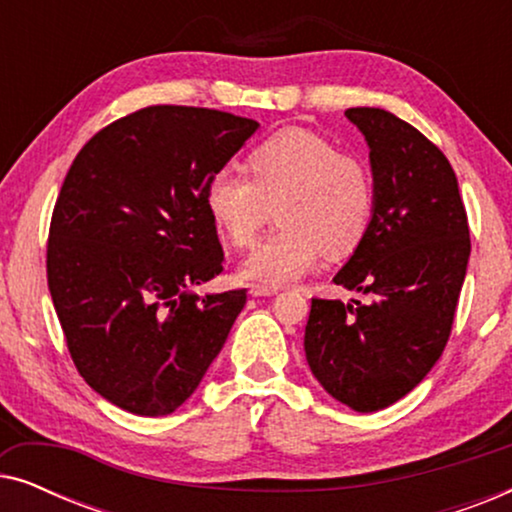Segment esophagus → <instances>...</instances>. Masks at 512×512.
Returning <instances> with one entry per match:
<instances>
[{
  "label": "esophagus",
  "mask_w": 512,
  "mask_h": 512,
  "mask_svg": "<svg viewBox=\"0 0 512 512\" xmlns=\"http://www.w3.org/2000/svg\"><path fill=\"white\" fill-rule=\"evenodd\" d=\"M251 296L261 298V296H277V289H270V286H261V284H254L251 286Z\"/></svg>",
  "instance_id": "esophagus-1"
}]
</instances>
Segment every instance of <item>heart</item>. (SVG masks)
<instances>
[{
  "label": "heart",
  "instance_id": "1",
  "mask_svg": "<svg viewBox=\"0 0 512 512\" xmlns=\"http://www.w3.org/2000/svg\"><path fill=\"white\" fill-rule=\"evenodd\" d=\"M249 174L223 167L207 184V209L228 242L254 247L279 209L282 230L251 251L242 275L284 286L312 272L324 256L359 247L375 207L366 160L338 151L326 137L286 128L249 153Z\"/></svg>",
  "mask_w": 512,
  "mask_h": 512
}]
</instances>
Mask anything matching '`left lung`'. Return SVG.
<instances>
[{"label":"left lung","instance_id":"obj_1","mask_svg":"<svg viewBox=\"0 0 512 512\" xmlns=\"http://www.w3.org/2000/svg\"><path fill=\"white\" fill-rule=\"evenodd\" d=\"M345 116L368 142L375 207L333 282L373 300L312 298L305 356L335 401L375 412L410 394L443 354L471 237L457 174L436 144L384 109Z\"/></svg>","mask_w":512,"mask_h":512}]
</instances>
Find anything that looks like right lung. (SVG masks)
Returning <instances> with one entry per match:
<instances>
[{"mask_svg":"<svg viewBox=\"0 0 512 512\" xmlns=\"http://www.w3.org/2000/svg\"><path fill=\"white\" fill-rule=\"evenodd\" d=\"M256 130L226 111L158 104L102 128L69 167L48 230V291L76 370L132 415L177 410L247 303V289L193 286L223 270L209 179Z\"/></svg>","mask_w":512,"mask_h":512,"instance_id":"1","label":"right lung"}]
</instances>
